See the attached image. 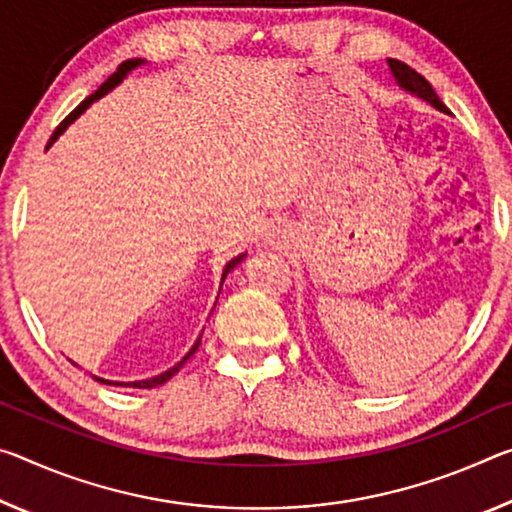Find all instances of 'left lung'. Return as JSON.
Masks as SVG:
<instances>
[{
  "label": "left lung",
  "instance_id": "8db88e82",
  "mask_svg": "<svg viewBox=\"0 0 512 512\" xmlns=\"http://www.w3.org/2000/svg\"><path fill=\"white\" fill-rule=\"evenodd\" d=\"M389 70H392L394 79L399 81V86L405 88V91L421 97V100H426L431 107L440 109L442 113H449V109L444 107V102L437 97V93L433 91V86L428 84L426 77H421L417 70H412L410 66H405L403 61H396V59H389Z\"/></svg>",
  "mask_w": 512,
  "mask_h": 512
}]
</instances>
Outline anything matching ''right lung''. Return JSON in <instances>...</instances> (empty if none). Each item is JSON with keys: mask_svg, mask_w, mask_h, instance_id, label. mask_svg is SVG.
Here are the masks:
<instances>
[{"mask_svg": "<svg viewBox=\"0 0 512 512\" xmlns=\"http://www.w3.org/2000/svg\"><path fill=\"white\" fill-rule=\"evenodd\" d=\"M141 63H145L143 59H129V61H123V63H120V66H118V70L116 72H113V75L107 79V81H104V84L100 86V88H97V91L93 93V95H88L86 97V100L84 102H81L79 104V107L75 109V111H72L70 113V116H66V120H63V123L59 125V127H56L54 129V134L50 136V141H47V148L45 150H50V145L56 141V139H59V136L63 134V132H66V129H68V125L70 123H75V120L81 116V113H84L88 107H91V104L95 102V100H100V97H104V95H107L109 91H113V88H116L118 84H120V81H123L125 77H127V72H132L134 68H139L141 66ZM243 257H246V255H239V257H234V259H230V262H227L225 264V271H223V280L227 278V273H230L232 269H234V266H237V264H241L243 262ZM223 280H221V287H223ZM198 346H200V339H198V342L196 344H193L191 346V351L189 353H186L184 355V358L180 360V362H177L175 364V367H170L168 371H164V373H159V376H154V378H145V380H134V383H118V380H107V378H97V376H93L95 380H97V383H102V385H113V387H136V389H152V387H159V385H164L166 383V380H170V378H173L175 376V373L177 371H180L182 367H184V362L186 360H189L191 358V355L193 353H196L198 351Z\"/></svg>", "mask_w": 512, "mask_h": 512, "instance_id": "right-lung-1", "label": "right lung"}]
</instances>
